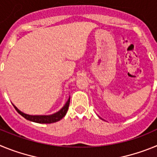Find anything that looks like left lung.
<instances>
[{"label":"left lung","mask_w":157,"mask_h":157,"mask_svg":"<svg viewBox=\"0 0 157 157\" xmlns=\"http://www.w3.org/2000/svg\"><path fill=\"white\" fill-rule=\"evenodd\" d=\"M99 117H100V116H99ZM100 118H101V117H100ZM101 120H103V119H102V118H101Z\"/></svg>","instance_id":"8db88e82"}]
</instances>
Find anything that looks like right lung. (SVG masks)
<instances>
[{
	"label": "right lung",
	"mask_w": 157,
	"mask_h": 157,
	"mask_svg": "<svg viewBox=\"0 0 157 157\" xmlns=\"http://www.w3.org/2000/svg\"><path fill=\"white\" fill-rule=\"evenodd\" d=\"M69 104H70V97L65 103V105L58 112H55L52 115H44V116H42V115H34V116H33V115L26 114L24 112H21L19 109H18L17 107H16L14 105L13 106L19 114L23 116L26 120L37 123H52L60 120L66 115L67 112L68 110Z\"/></svg>",
	"instance_id": "obj_1"
}]
</instances>
